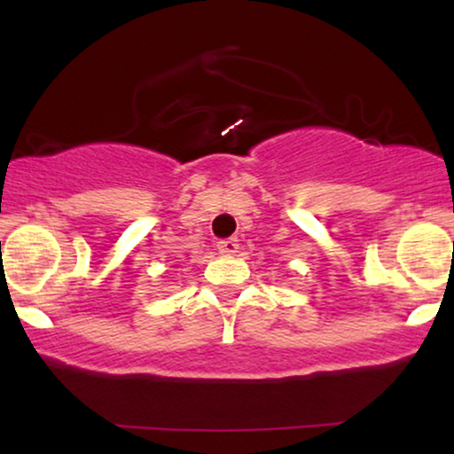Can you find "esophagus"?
<instances>
[{
    "label": "esophagus",
    "mask_w": 454,
    "mask_h": 454,
    "mask_svg": "<svg viewBox=\"0 0 454 454\" xmlns=\"http://www.w3.org/2000/svg\"><path fill=\"white\" fill-rule=\"evenodd\" d=\"M216 250H219L221 254H225V256H233V254L239 250V244L235 238L221 239V241H216Z\"/></svg>",
    "instance_id": "1"
}]
</instances>
